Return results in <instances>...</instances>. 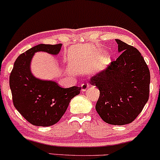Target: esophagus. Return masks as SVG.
<instances>
[{"label": "esophagus", "instance_id": "obj_1", "mask_svg": "<svg viewBox=\"0 0 160 160\" xmlns=\"http://www.w3.org/2000/svg\"><path fill=\"white\" fill-rule=\"evenodd\" d=\"M89 84L88 83V82H85V83H82V85H81V90L82 92L86 91V89H87L88 88H89Z\"/></svg>", "mask_w": 160, "mask_h": 160}]
</instances>
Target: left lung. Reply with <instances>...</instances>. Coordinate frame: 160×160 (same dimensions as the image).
I'll use <instances>...</instances> for the list:
<instances>
[{"label": "left lung", "mask_w": 160, "mask_h": 160, "mask_svg": "<svg viewBox=\"0 0 160 160\" xmlns=\"http://www.w3.org/2000/svg\"><path fill=\"white\" fill-rule=\"evenodd\" d=\"M116 41L120 56L89 82L100 91L95 109L101 118L107 123L122 126L133 122L148 102L150 74L136 48L120 40Z\"/></svg>", "instance_id": "left-lung-1"}]
</instances>
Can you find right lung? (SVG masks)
I'll return each mask as SVG.
<instances>
[{"instance_id": "right-lung-1", "label": "right lung", "mask_w": 160, "mask_h": 160, "mask_svg": "<svg viewBox=\"0 0 160 160\" xmlns=\"http://www.w3.org/2000/svg\"><path fill=\"white\" fill-rule=\"evenodd\" d=\"M62 44H39L22 53L10 73V86L12 102L18 111L34 126H49L60 120L69 102L80 92L81 87L62 88L54 81L34 78L30 62L34 52L43 51L57 55Z\"/></svg>"}]
</instances>
